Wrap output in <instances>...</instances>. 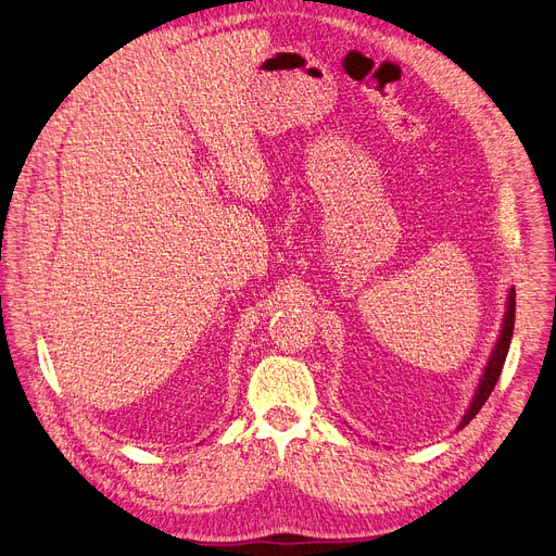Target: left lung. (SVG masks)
<instances>
[{
    "label": "left lung",
    "instance_id": "obj_1",
    "mask_svg": "<svg viewBox=\"0 0 556 556\" xmlns=\"http://www.w3.org/2000/svg\"><path fill=\"white\" fill-rule=\"evenodd\" d=\"M514 317H516V290L511 288L509 290V298H507V313H505V319H503V331H501V338L498 342H495L493 346V354L484 367V376L482 381L478 386V392H476V399L469 407V413L464 415L459 428H464L466 424H469L478 413L480 407L486 403L489 394L493 392L495 383H498L501 378V371H503V365H505V358H507V352H509V342H511V333H514Z\"/></svg>",
    "mask_w": 556,
    "mask_h": 556
}]
</instances>
